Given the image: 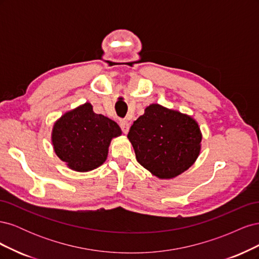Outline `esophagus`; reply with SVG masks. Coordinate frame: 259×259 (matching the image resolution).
Returning <instances> with one entry per match:
<instances>
[{"label":"esophagus","mask_w":259,"mask_h":259,"mask_svg":"<svg viewBox=\"0 0 259 259\" xmlns=\"http://www.w3.org/2000/svg\"><path fill=\"white\" fill-rule=\"evenodd\" d=\"M120 127L124 134H127V132L130 130V123L127 121L122 120V121H120Z\"/></svg>","instance_id":"34e87169"}]
</instances>
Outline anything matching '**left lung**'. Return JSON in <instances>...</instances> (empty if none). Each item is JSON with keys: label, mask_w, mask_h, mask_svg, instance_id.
<instances>
[{"label": "left lung", "mask_w": 259, "mask_h": 259, "mask_svg": "<svg viewBox=\"0 0 259 259\" xmlns=\"http://www.w3.org/2000/svg\"><path fill=\"white\" fill-rule=\"evenodd\" d=\"M136 159L161 179L182 174L197 160L202 135L191 116L158 104L146 108L127 134Z\"/></svg>", "instance_id": "1"}]
</instances>
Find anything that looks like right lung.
Masks as SVG:
<instances>
[{
    "label": "right lung",
    "instance_id": "1",
    "mask_svg": "<svg viewBox=\"0 0 259 259\" xmlns=\"http://www.w3.org/2000/svg\"><path fill=\"white\" fill-rule=\"evenodd\" d=\"M121 133L114 121L95 113L93 106L86 103L54 124L52 143L59 159L70 168L89 171L106 161L111 139Z\"/></svg>",
    "mask_w": 259,
    "mask_h": 259
}]
</instances>
